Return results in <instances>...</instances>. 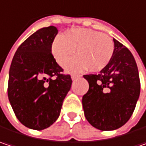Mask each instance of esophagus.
I'll use <instances>...</instances> for the list:
<instances>
[{
    "label": "esophagus",
    "mask_w": 146,
    "mask_h": 146,
    "mask_svg": "<svg viewBox=\"0 0 146 146\" xmlns=\"http://www.w3.org/2000/svg\"><path fill=\"white\" fill-rule=\"evenodd\" d=\"M79 76H76V75H72L71 76V79H72V80H75L76 78H78Z\"/></svg>",
    "instance_id": "obj_1"
}]
</instances>
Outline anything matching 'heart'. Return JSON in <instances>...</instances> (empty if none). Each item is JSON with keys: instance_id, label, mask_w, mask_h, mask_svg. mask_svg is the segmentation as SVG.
<instances>
[{"instance_id": "heart-1", "label": "heart", "mask_w": 146, "mask_h": 146, "mask_svg": "<svg viewBox=\"0 0 146 146\" xmlns=\"http://www.w3.org/2000/svg\"><path fill=\"white\" fill-rule=\"evenodd\" d=\"M66 66L69 72H81L89 67L91 71H100L106 67L113 57L115 45L104 33L90 29L75 28L58 35L52 42L51 51L60 66Z\"/></svg>"}]
</instances>
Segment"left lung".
<instances>
[{"instance_id": "left-lung-1", "label": "left lung", "mask_w": 146, "mask_h": 146, "mask_svg": "<svg viewBox=\"0 0 146 146\" xmlns=\"http://www.w3.org/2000/svg\"><path fill=\"white\" fill-rule=\"evenodd\" d=\"M115 51L98 75H85L89 90L82 97L86 120L100 130H114L132 115L141 92L139 71L130 50L113 39Z\"/></svg>"}]
</instances>
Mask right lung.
I'll list each match as a JSON object with an SVG mask.
<instances>
[{"mask_svg":"<svg viewBox=\"0 0 146 146\" xmlns=\"http://www.w3.org/2000/svg\"><path fill=\"white\" fill-rule=\"evenodd\" d=\"M56 26L38 30L18 47L8 80V98L16 118L25 126L41 130L57 120L62 103L71 87L70 75L51 53L57 35Z\"/></svg>","mask_w":146,"mask_h":146,"instance_id":"obj_1","label":"right lung"}]
</instances>
